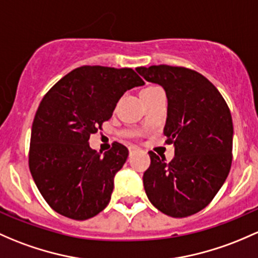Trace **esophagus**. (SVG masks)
Listing matches in <instances>:
<instances>
[{
	"label": "esophagus",
	"instance_id": "1",
	"mask_svg": "<svg viewBox=\"0 0 258 258\" xmlns=\"http://www.w3.org/2000/svg\"><path fill=\"white\" fill-rule=\"evenodd\" d=\"M128 151H130V154H134L135 152H140L141 148L138 147V146L132 145V146H130V147H128Z\"/></svg>",
	"mask_w": 258,
	"mask_h": 258
}]
</instances>
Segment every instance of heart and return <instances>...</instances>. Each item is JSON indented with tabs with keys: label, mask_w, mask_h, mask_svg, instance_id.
Returning a JSON list of instances; mask_svg holds the SVG:
<instances>
[{
	"label": "heart",
	"mask_w": 258,
	"mask_h": 258,
	"mask_svg": "<svg viewBox=\"0 0 258 258\" xmlns=\"http://www.w3.org/2000/svg\"><path fill=\"white\" fill-rule=\"evenodd\" d=\"M157 86H148V88H146V89H143V90H150V89H156ZM142 90V91H143Z\"/></svg>",
	"instance_id": "1"
}]
</instances>
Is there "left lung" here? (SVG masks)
Instances as JSON below:
<instances>
[{"label": "left lung", "mask_w": 258, "mask_h": 258, "mask_svg": "<svg viewBox=\"0 0 258 258\" xmlns=\"http://www.w3.org/2000/svg\"><path fill=\"white\" fill-rule=\"evenodd\" d=\"M136 70L145 80L164 89V136L174 146L169 163L148 152L151 165L143 174L146 194L165 215H193L214 199L229 175L234 137L229 106L218 89L194 70L169 65Z\"/></svg>", "instance_id": "obj_1"}]
</instances>
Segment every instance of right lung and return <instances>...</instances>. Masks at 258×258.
I'll return each mask as SVG.
<instances>
[{"label":"right lung","instance_id":"obj_1","mask_svg":"<svg viewBox=\"0 0 258 258\" xmlns=\"http://www.w3.org/2000/svg\"><path fill=\"white\" fill-rule=\"evenodd\" d=\"M142 85L145 81L130 68L85 65L44 95L32 124L29 169L56 213L86 220L107 207L128 150L116 142L101 156L89 138L110 120L122 95Z\"/></svg>","mask_w":258,"mask_h":258}]
</instances>
